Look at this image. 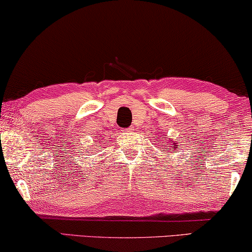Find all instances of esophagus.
<instances>
[{"instance_id": "esophagus-1", "label": "esophagus", "mask_w": 252, "mask_h": 252, "mask_svg": "<svg viewBox=\"0 0 252 252\" xmlns=\"http://www.w3.org/2000/svg\"><path fill=\"white\" fill-rule=\"evenodd\" d=\"M125 131H126V132H131V131H133V129H131V127H127V129H125Z\"/></svg>"}]
</instances>
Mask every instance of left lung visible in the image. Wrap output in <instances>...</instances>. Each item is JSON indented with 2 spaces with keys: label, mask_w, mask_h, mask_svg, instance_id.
Segmentation results:
<instances>
[{
  "label": "left lung",
  "mask_w": 252,
  "mask_h": 252,
  "mask_svg": "<svg viewBox=\"0 0 252 252\" xmlns=\"http://www.w3.org/2000/svg\"><path fill=\"white\" fill-rule=\"evenodd\" d=\"M170 140H171V141H170V142H171V144H172V145H173V146H171V147H172V148H173V149H175V148H176V146H178V142H176V141H175V142H173V140H172V138L170 139ZM168 155H170V154H168Z\"/></svg>",
  "instance_id": "obj_1"
}]
</instances>
